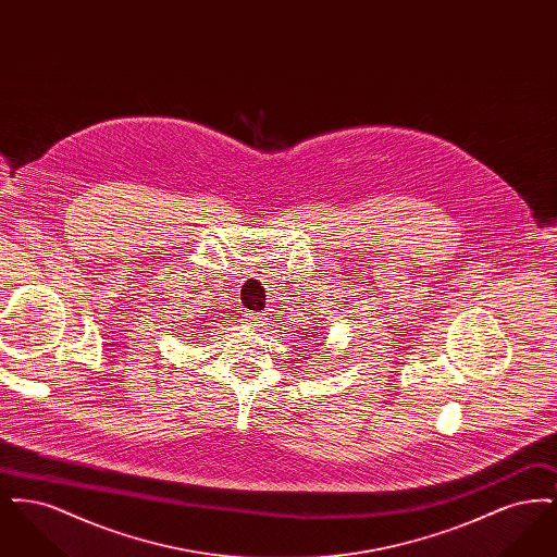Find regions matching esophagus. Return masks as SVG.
Wrapping results in <instances>:
<instances>
[{"label": "esophagus", "mask_w": 557, "mask_h": 557, "mask_svg": "<svg viewBox=\"0 0 557 557\" xmlns=\"http://www.w3.org/2000/svg\"><path fill=\"white\" fill-rule=\"evenodd\" d=\"M267 315L269 313H246V323L250 325V327H259V325H265Z\"/></svg>", "instance_id": "obj_1"}]
</instances>
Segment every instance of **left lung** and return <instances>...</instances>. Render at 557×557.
<instances>
[{
    "label": "left lung",
    "mask_w": 557,
    "mask_h": 557,
    "mask_svg": "<svg viewBox=\"0 0 557 557\" xmlns=\"http://www.w3.org/2000/svg\"><path fill=\"white\" fill-rule=\"evenodd\" d=\"M313 336H318V334H315V332H313Z\"/></svg>",
    "instance_id": "left-lung-1"
}]
</instances>
